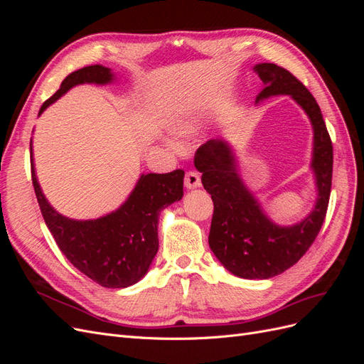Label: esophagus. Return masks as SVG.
Here are the masks:
<instances>
[{
  "label": "esophagus",
  "mask_w": 364,
  "mask_h": 364,
  "mask_svg": "<svg viewBox=\"0 0 364 364\" xmlns=\"http://www.w3.org/2000/svg\"><path fill=\"white\" fill-rule=\"evenodd\" d=\"M185 186L188 190H194L197 186H200V176L196 171H188L185 174Z\"/></svg>",
  "instance_id": "34e87169"
}]
</instances>
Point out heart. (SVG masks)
Segmentation results:
<instances>
[{
	"mask_svg": "<svg viewBox=\"0 0 364 364\" xmlns=\"http://www.w3.org/2000/svg\"><path fill=\"white\" fill-rule=\"evenodd\" d=\"M197 126H199V121L193 114H179L170 119V130L179 136L191 135Z\"/></svg>",
	"mask_w": 364,
	"mask_h": 364,
	"instance_id": "b5f03b06",
	"label": "heart"
}]
</instances>
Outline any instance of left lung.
I'll return each instance as SVG.
<instances>
[{
    "mask_svg": "<svg viewBox=\"0 0 364 364\" xmlns=\"http://www.w3.org/2000/svg\"><path fill=\"white\" fill-rule=\"evenodd\" d=\"M253 71L264 85L255 103L273 95H290L310 118L311 170L317 188L311 213L290 226L272 222L241 179L235 151L225 138L206 141L196 151L194 165L214 202L208 238L214 255L235 277L269 279L299 261L323 225L331 193L333 142L316 98L291 73L274 63H258Z\"/></svg>",
    "mask_w": 364,
    "mask_h": 364,
    "instance_id": "obj_1",
    "label": "left lung"
}]
</instances>
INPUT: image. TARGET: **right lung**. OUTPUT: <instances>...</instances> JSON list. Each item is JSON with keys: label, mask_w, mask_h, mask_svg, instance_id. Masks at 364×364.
<instances>
[{"label": "right lung", "mask_w": 364, "mask_h": 364, "mask_svg": "<svg viewBox=\"0 0 364 364\" xmlns=\"http://www.w3.org/2000/svg\"><path fill=\"white\" fill-rule=\"evenodd\" d=\"M114 80L112 70L103 65L77 70L65 77L56 94L42 105L39 115L77 85H109ZM30 158L31 181L41 213L73 266L106 289H126L144 278L159 247V213L183 196V170L141 174L126 202L115 211L92 220H74L58 213L43 196L31 141Z\"/></svg>", "instance_id": "1"}]
</instances>
